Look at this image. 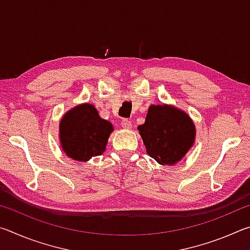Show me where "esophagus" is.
Wrapping results in <instances>:
<instances>
[{"label":"esophagus","mask_w":250,"mask_h":250,"mask_svg":"<svg viewBox=\"0 0 250 250\" xmlns=\"http://www.w3.org/2000/svg\"><path fill=\"white\" fill-rule=\"evenodd\" d=\"M121 126L124 129H130L131 128V121L129 119H122L121 120Z\"/></svg>","instance_id":"obj_1"}]
</instances>
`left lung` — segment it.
I'll list each match as a JSON object with an SVG mask.
<instances>
[{
	"instance_id": "8db88e82",
	"label": "left lung",
	"mask_w": 250,
	"mask_h": 250,
	"mask_svg": "<svg viewBox=\"0 0 250 250\" xmlns=\"http://www.w3.org/2000/svg\"><path fill=\"white\" fill-rule=\"evenodd\" d=\"M146 153L162 166H174L195 141V126L186 112L168 104H152L138 126Z\"/></svg>"
}]
</instances>
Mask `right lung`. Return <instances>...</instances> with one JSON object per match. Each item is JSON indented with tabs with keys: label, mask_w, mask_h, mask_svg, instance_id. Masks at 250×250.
I'll list each match as a JSON object with an SVG mask.
<instances>
[{
	"label": "right lung",
	"mask_w": 250,
	"mask_h": 250,
	"mask_svg": "<svg viewBox=\"0 0 250 250\" xmlns=\"http://www.w3.org/2000/svg\"><path fill=\"white\" fill-rule=\"evenodd\" d=\"M113 126L99 117L90 104H82L65 113L59 124V140L67 156L80 162L103 154Z\"/></svg>",
	"instance_id": "add662e5"
}]
</instances>
